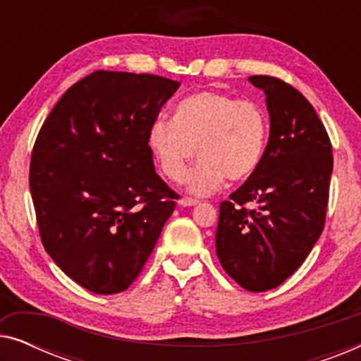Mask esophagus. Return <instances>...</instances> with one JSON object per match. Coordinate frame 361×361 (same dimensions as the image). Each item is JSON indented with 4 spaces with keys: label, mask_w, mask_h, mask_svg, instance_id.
Here are the masks:
<instances>
[{
    "label": "esophagus",
    "mask_w": 361,
    "mask_h": 361,
    "mask_svg": "<svg viewBox=\"0 0 361 361\" xmlns=\"http://www.w3.org/2000/svg\"><path fill=\"white\" fill-rule=\"evenodd\" d=\"M179 204H180L182 207H192V205L199 204V200H197V199H190V197H182V199L179 200Z\"/></svg>",
    "instance_id": "obj_1"
}]
</instances>
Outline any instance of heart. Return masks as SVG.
<instances>
[{"label":"heart","instance_id":"1","mask_svg":"<svg viewBox=\"0 0 361 361\" xmlns=\"http://www.w3.org/2000/svg\"><path fill=\"white\" fill-rule=\"evenodd\" d=\"M147 141L162 174L176 182L184 179L197 147L200 159L187 177V189L207 195L225 179L245 180L258 169L268 141V118L258 103L202 90L176 106L174 120L152 123Z\"/></svg>","mask_w":361,"mask_h":361}]
</instances>
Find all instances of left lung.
Wrapping results in <instances>:
<instances>
[{"label": "left lung", "mask_w": 361, "mask_h": 361, "mask_svg": "<svg viewBox=\"0 0 361 361\" xmlns=\"http://www.w3.org/2000/svg\"><path fill=\"white\" fill-rule=\"evenodd\" d=\"M266 95L269 141L258 169L220 204L215 246L241 288L264 293L304 263L325 225L332 142L302 93L271 75H251Z\"/></svg>", "instance_id": "obj_1"}]
</instances>
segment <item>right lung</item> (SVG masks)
Listing matches in <instances>:
<instances>
[{
	"label": "right lung",
	"instance_id": "add662e5",
	"mask_svg": "<svg viewBox=\"0 0 361 361\" xmlns=\"http://www.w3.org/2000/svg\"><path fill=\"white\" fill-rule=\"evenodd\" d=\"M179 85L97 71L63 93L39 130L29 166L39 235L59 268L90 293L130 288L176 209L147 135Z\"/></svg>",
	"mask_w": 361,
	"mask_h": 361
}]
</instances>
